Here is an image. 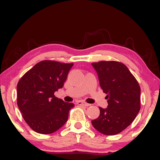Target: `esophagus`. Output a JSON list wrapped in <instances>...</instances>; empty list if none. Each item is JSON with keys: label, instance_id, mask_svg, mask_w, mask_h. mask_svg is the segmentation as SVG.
Segmentation results:
<instances>
[{"label": "esophagus", "instance_id": "obj_1", "mask_svg": "<svg viewBox=\"0 0 160 160\" xmlns=\"http://www.w3.org/2000/svg\"><path fill=\"white\" fill-rule=\"evenodd\" d=\"M78 104H79V105H83V106H85V107L90 106V104L86 103V102H82V101H78Z\"/></svg>", "mask_w": 160, "mask_h": 160}]
</instances>
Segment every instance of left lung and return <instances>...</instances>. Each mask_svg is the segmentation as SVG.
Masks as SVG:
<instances>
[{
    "label": "left lung",
    "instance_id": "obj_1",
    "mask_svg": "<svg viewBox=\"0 0 160 160\" xmlns=\"http://www.w3.org/2000/svg\"><path fill=\"white\" fill-rule=\"evenodd\" d=\"M99 83L107 94L108 108H99L100 115L92 120L97 131L107 135L120 133L133 122L141 109V88L124 64L116 61L92 63Z\"/></svg>",
    "mask_w": 160,
    "mask_h": 160
}]
</instances>
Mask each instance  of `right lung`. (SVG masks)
<instances>
[{
    "mask_svg": "<svg viewBox=\"0 0 160 160\" xmlns=\"http://www.w3.org/2000/svg\"><path fill=\"white\" fill-rule=\"evenodd\" d=\"M73 65L43 60L18 82L17 105L26 123L36 132L53 133L67 122L74 104L56 98L54 92L63 87Z\"/></svg>",
    "mask_w": 160,
    "mask_h": 160,
    "instance_id": "add662e5",
    "label": "right lung"
}]
</instances>
